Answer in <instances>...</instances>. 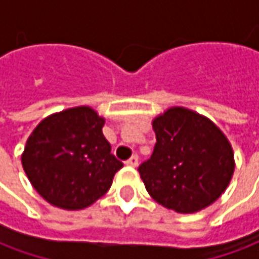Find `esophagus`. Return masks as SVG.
Segmentation results:
<instances>
[{"label": "esophagus", "mask_w": 259, "mask_h": 259, "mask_svg": "<svg viewBox=\"0 0 259 259\" xmlns=\"http://www.w3.org/2000/svg\"><path fill=\"white\" fill-rule=\"evenodd\" d=\"M125 164L131 165V167H137V165H138V155L134 154L131 158H128V160L125 161Z\"/></svg>", "instance_id": "34e87169"}]
</instances>
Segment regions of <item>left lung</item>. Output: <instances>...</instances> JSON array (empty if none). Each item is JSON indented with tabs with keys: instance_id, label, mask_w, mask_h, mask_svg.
Segmentation results:
<instances>
[{
	"instance_id": "8db88e82",
	"label": "left lung",
	"mask_w": 259,
	"mask_h": 259,
	"mask_svg": "<svg viewBox=\"0 0 259 259\" xmlns=\"http://www.w3.org/2000/svg\"><path fill=\"white\" fill-rule=\"evenodd\" d=\"M157 143L138 167L147 192L177 213H194L224 193L234 174L228 138L206 116L170 108L153 121Z\"/></svg>"
}]
</instances>
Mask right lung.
Segmentation results:
<instances>
[{"label": "right lung", "instance_id": "right-lung-1", "mask_svg": "<svg viewBox=\"0 0 259 259\" xmlns=\"http://www.w3.org/2000/svg\"><path fill=\"white\" fill-rule=\"evenodd\" d=\"M104 124L92 108L77 106L47 116L28 137L23 168L49 203L79 210L109 190L124 164L111 153Z\"/></svg>", "mask_w": 259, "mask_h": 259}]
</instances>
